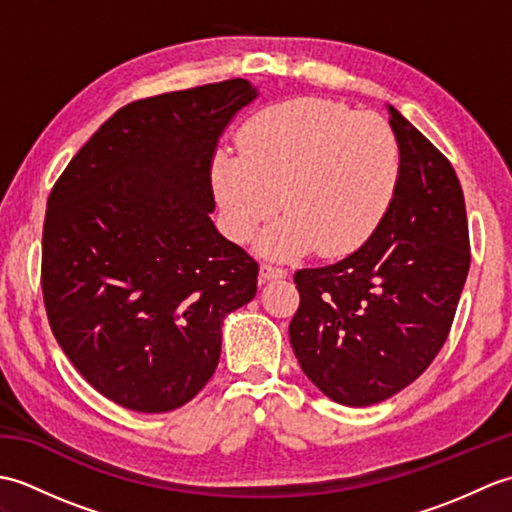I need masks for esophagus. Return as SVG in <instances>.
<instances>
[{
    "label": "esophagus",
    "instance_id": "34e87169",
    "mask_svg": "<svg viewBox=\"0 0 512 512\" xmlns=\"http://www.w3.org/2000/svg\"><path fill=\"white\" fill-rule=\"evenodd\" d=\"M288 270L281 268V266H273V264H262V268H259V277H262V281H270V279H281L286 277Z\"/></svg>",
    "mask_w": 512,
    "mask_h": 512
}]
</instances>
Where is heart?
Here are the masks:
<instances>
[{
    "label": "heart",
    "instance_id": "b5f03b06",
    "mask_svg": "<svg viewBox=\"0 0 512 512\" xmlns=\"http://www.w3.org/2000/svg\"><path fill=\"white\" fill-rule=\"evenodd\" d=\"M400 147L385 118L306 99L259 114L242 154L220 151L211 178L226 233L248 242L279 206L286 215L264 233V253L295 257L319 244L345 255L383 222L398 187Z\"/></svg>",
    "mask_w": 512,
    "mask_h": 512
}]
</instances>
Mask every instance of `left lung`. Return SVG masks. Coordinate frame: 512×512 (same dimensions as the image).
Instances as JSON below:
<instances>
[{
  "mask_svg": "<svg viewBox=\"0 0 512 512\" xmlns=\"http://www.w3.org/2000/svg\"><path fill=\"white\" fill-rule=\"evenodd\" d=\"M400 176L383 222L352 255L295 273L290 345L334 402L369 407L411 385L447 341L471 266L451 162L389 105Z\"/></svg>",
  "mask_w": 512,
  "mask_h": 512,
  "instance_id": "8db88e82",
  "label": "left lung"
}]
</instances>
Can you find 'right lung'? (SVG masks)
<instances>
[{
    "label": "right lung",
    "instance_id": "add662e5",
    "mask_svg": "<svg viewBox=\"0 0 512 512\" xmlns=\"http://www.w3.org/2000/svg\"><path fill=\"white\" fill-rule=\"evenodd\" d=\"M257 96L246 79L121 107L54 182L41 288L54 339L88 383L143 413L209 383L222 321L255 297L259 264L211 222V160Z\"/></svg>",
    "mask_w": 512,
    "mask_h": 512
}]
</instances>
